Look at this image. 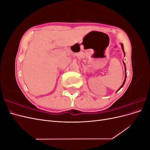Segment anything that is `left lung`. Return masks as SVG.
Returning a JSON list of instances; mask_svg holds the SVG:
<instances>
[{"instance_id":"1","label":"left lung","mask_w":150,"mask_h":150,"mask_svg":"<svg viewBox=\"0 0 150 150\" xmlns=\"http://www.w3.org/2000/svg\"><path fill=\"white\" fill-rule=\"evenodd\" d=\"M121 48H122V52H123V53H124V55L125 56V51H124V47H123V44H122V43H121ZM122 62H123V64H124V66H125V79H124V81H123V83H122V85L121 86V87L117 89V91L116 92H117L121 88H122V86H124V84H125V81H126V65H125V63L124 62V61H122Z\"/></svg>"}]
</instances>
